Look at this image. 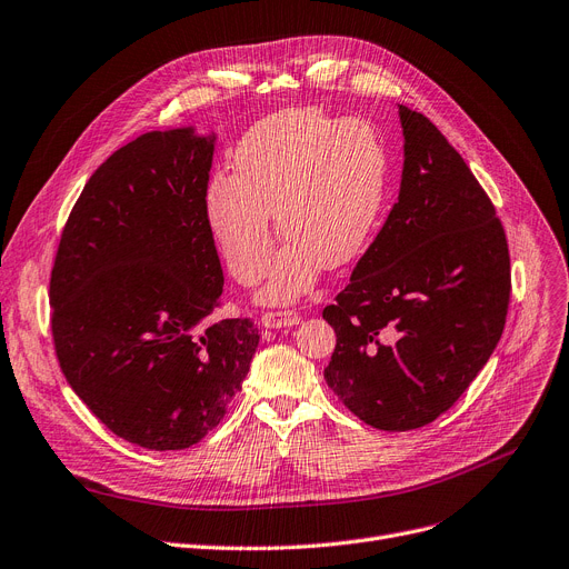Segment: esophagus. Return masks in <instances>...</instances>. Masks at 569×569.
Wrapping results in <instances>:
<instances>
[{"mask_svg": "<svg viewBox=\"0 0 569 569\" xmlns=\"http://www.w3.org/2000/svg\"><path fill=\"white\" fill-rule=\"evenodd\" d=\"M260 323L264 326V328H290V326H298L300 323V313L298 311H267V313H262V318H260Z\"/></svg>", "mask_w": 569, "mask_h": 569, "instance_id": "obj_1", "label": "esophagus"}]
</instances>
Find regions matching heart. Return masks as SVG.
<instances>
[{
	"instance_id": "b5f03b06",
	"label": "heart",
	"mask_w": 569,
	"mask_h": 569,
	"mask_svg": "<svg viewBox=\"0 0 569 569\" xmlns=\"http://www.w3.org/2000/svg\"><path fill=\"white\" fill-rule=\"evenodd\" d=\"M234 177H211L204 192L209 230L232 274L262 279L274 226L286 249L269 269L264 302H292L320 271L349 264L365 249L386 197L388 156L365 120L286 109L246 132L232 156Z\"/></svg>"
}]
</instances>
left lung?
I'll use <instances>...</instances> for the list:
<instances>
[{
    "mask_svg": "<svg viewBox=\"0 0 569 569\" xmlns=\"http://www.w3.org/2000/svg\"><path fill=\"white\" fill-rule=\"evenodd\" d=\"M398 202L323 318L337 332L326 381L367 426L432 423L475 381L502 337L511 267L507 237L460 153L400 107Z\"/></svg>",
    "mask_w": 569,
    "mask_h": 569,
    "instance_id": "8db88e82",
    "label": "left lung"
}]
</instances>
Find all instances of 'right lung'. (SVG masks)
<instances>
[{
    "label": "right lung",
    "instance_id": "1",
    "mask_svg": "<svg viewBox=\"0 0 569 569\" xmlns=\"http://www.w3.org/2000/svg\"><path fill=\"white\" fill-rule=\"evenodd\" d=\"M213 141L181 128L118 148L73 204L51 271L64 379L113 435L151 451L188 449L223 421L260 341L251 318L213 320Z\"/></svg>",
    "mask_w": 569,
    "mask_h": 569
}]
</instances>
